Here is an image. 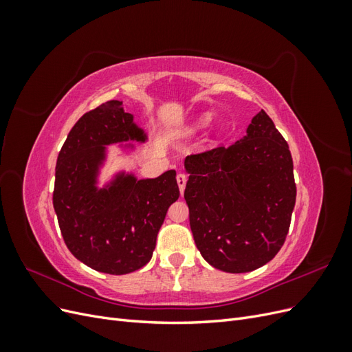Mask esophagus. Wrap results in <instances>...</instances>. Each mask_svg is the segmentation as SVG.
<instances>
[{"label": "esophagus", "instance_id": "obj_1", "mask_svg": "<svg viewBox=\"0 0 352 352\" xmlns=\"http://www.w3.org/2000/svg\"><path fill=\"white\" fill-rule=\"evenodd\" d=\"M176 180H177V186H179L180 194H184L185 186H186V180H188L186 175H184V173H179V175L176 176Z\"/></svg>", "mask_w": 352, "mask_h": 352}]
</instances>
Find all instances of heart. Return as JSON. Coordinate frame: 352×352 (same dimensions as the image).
Listing matches in <instances>:
<instances>
[{
	"label": "heart",
	"mask_w": 352,
	"mask_h": 352,
	"mask_svg": "<svg viewBox=\"0 0 352 352\" xmlns=\"http://www.w3.org/2000/svg\"><path fill=\"white\" fill-rule=\"evenodd\" d=\"M211 120H212V113H210V111L201 113L199 116L194 117V119L190 120L186 126H184L182 129H179L176 135L179 138H189V136H194L197 133L204 132L210 126Z\"/></svg>",
	"instance_id": "heart-1"
}]
</instances>
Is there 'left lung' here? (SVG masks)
<instances>
[{"instance_id": "left-lung-1", "label": "left lung", "mask_w": 352, "mask_h": 352, "mask_svg": "<svg viewBox=\"0 0 352 352\" xmlns=\"http://www.w3.org/2000/svg\"><path fill=\"white\" fill-rule=\"evenodd\" d=\"M189 225L204 260L247 273L279 252L291 225L296 188L289 146L261 110L230 146L185 158Z\"/></svg>"}]
</instances>
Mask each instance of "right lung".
Instances as JSON below:
<instances>
[{"label":"right lung","instance_id":"1","mask_svg":"<svg viewBox=\"0 0 352 352\" xmlns=\"http://www.w3.org/2000/svg\"><path fill=\"white\" fill-rule=\"evenodd\" d=\"M133 119L122 101L101 104L72 127L57 158L52 204L63 239L74 257L101 273L144 267L168 207L179 198L175 170L154 179L120 170L100 186L109 145L133 151L132 142L148 140Z\"/></svg>","mask_w":352,"mask_h":352}]
</instances>
